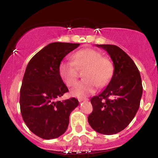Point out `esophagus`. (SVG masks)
Returning a JSON list of instances; mask_svg holds the SVG:
<instances>
[{
  "label": "esophagus",
  "instance_id": "34e87169",
  "mask_svg": "<svg viewBox=\"0 0 158 158\" xmlns=\"http://www.w3.org/2000/svg\"><path fill=\"white\" fill-rule=\"evenodd\" d=\"M78 100H79V101L80 103L82 102V101H89V99L87 98H79Z\"/></svg>",
  "mask_w": 158,
  "mask_h": 158
}]
</instances>
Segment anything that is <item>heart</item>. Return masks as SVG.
Masks as SVG:
<instances>
[{
    "label": "heart",
    "instance_id": "heart-1",
    "mask_svg": "<svg viewBox=\"0 0 158 158\" xmlns=\"http://www.w3.org/2000/svg\"><path fill=\"white\" fill-rule=\"evenodd\" d=\"M72 61H63L59 65V73L68 87H72L79 78L78 69H82L81 80L71 90L77 97H86L109 82L112 77L114 65L108 57H102L100 52L91 48L81 49L73 54Z\"/></svg>",
    "mask_w": 158,
    "mask_h": 158
}]
</instances>
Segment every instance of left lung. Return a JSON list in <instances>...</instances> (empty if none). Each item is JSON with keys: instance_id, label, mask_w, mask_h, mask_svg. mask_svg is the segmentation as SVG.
Here are the masks:
<instances>
[{"instance_id": "obj_1", "label": "left lung", "mask_w": 158, "mask_h": 158, "mask_svg": "<svg viewBox=\"0 0 158 158\" xmlns=\"http://www.w3.org/2000/svg\"><path fill=\"white\" fill-rule=\"evenodd\" d=\"M110 55L114 73L107 87L91 98L93 110L88 123L94 131L104 135L120 132L139 110L143 87L135 63L123 49L111 44H100Z\"/></svg>"}]
</instances>
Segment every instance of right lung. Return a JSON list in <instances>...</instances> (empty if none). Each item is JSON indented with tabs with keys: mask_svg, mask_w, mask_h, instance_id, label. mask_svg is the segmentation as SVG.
<instances>
[{
	"mask_svg": "<svg viewBox=\"0 0 158 158\" xmlns=\"http://www.w3.org/2000/svg\"><path fill=\"white\" fill-rule=\"evenodd\" d=\"M79 44L51 43L32 57L20 89V111L26 125L38 136L52 139L69 126L71 111L79 105L75 98L56 101L69 92L59 73V65Z\"/></svg>",
	"mask_w": 158,
	"mask_h": 158,
	"instance_id": "1",
	"label": "right lung"
}]
</instances>
